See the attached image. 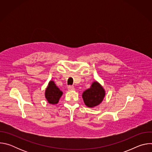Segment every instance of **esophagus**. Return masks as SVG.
<instances>
[{
  "instance_id": "34e87169",
  "label": "esophagus",
  "mask_w": 152,
  "mask_h": 152,
  "mask_svg": "<svg viewBox=\"0 0 152 152\" xmlns=\"http://www.w3.org/2000/svg\"><path fill=\"white\" fill-rule=\"evenodd\" d=\"M68 90H69V91H73V90H75V87L73 86L70 85V86H68Z\"/></svg>"
}]
</instances>
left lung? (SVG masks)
Returning <instances> with one entry per match:
<instances>
[{
	"instance_id": "1",
	"label": "left lung",
	"mask_w": 152,
	"mask_h": 152,
	"mask_svg": "<svg viewBox=\"0 0 152 152\" xmlns=\"http://www.w3.org/2000/svg\"><path fill=\"white\" fill-rule=\"evenodd\" d=\"M105 96V90L97 81H94L91 87L82 94L85 104L88 107H94L100 104Z\"/></svg>"
}]
</instances>
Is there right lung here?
<instances>
[{
	"label": "right lung",
	"instance_id": "1",
	"mask_svg": "<svg viewBox=\"0 0 152 152\" xmlns=\"http://www.w3.org/2000/svg\"><path fill=\"white\" fill-rule=\"evenodd\" d=\"M62 94V91L56 85L53 80H50L45 90V97L49 103L52 104H57Z\"/></svg>",
	"mask_w": 152,
	"mask_h": 152
}]
</instances>
